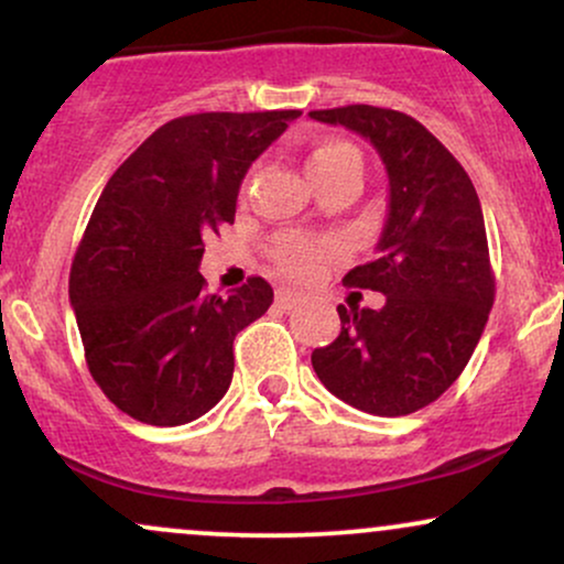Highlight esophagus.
<instances>
[{"label": "esophagus", "mask_w": 564, "mask_h": 564, "mask_svg": "<svg viewBox=\"0 0 564 564\" xmlns=\"http://www.w3.org/2000/svg\"><path fill=\"white\" fill-rule=\"evenodd\" d=\"M302 302V294H296V291H291V289H278L275 291V304L281 310H291V307H296V304Z\"/></svg>", "instance_id": "esophagus-1"}]
</instances>
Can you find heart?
I'll return each instance as SVG.
<instances>
[{
	"label": "heart",
	"mask_w": 564,
	"mask_h": 564,
	"mask_svg": "<svg viewBox=\"0 0 564 564\" xmlns=\"http://www.w3.org/2000/svg\"><path fill=\"white\" fill-rule=\"evenodd\" d=\"M345 159H358V151L349 142L321 140L304 156V172H307L310 180H315L321 174L336 170ZM336 251H339V246L332 238H310L300 236V232H286L273 243V260L289 275L304 278L313 275L326 260H332Z\"/></svg>",
	"instance_id": "1"
}]
</instances>
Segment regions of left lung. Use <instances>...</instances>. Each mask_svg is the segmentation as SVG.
I'll return each mask as SVG.
<instances>
[{
  "label": "left lung",
  "instance_id": "1",
  "mask_svg": "<svg viewBox=\"0 0 564 564\" xmlns=\"http://www.w3.org/2000/svg\"><path fill=\"white\" fill-rule=\"evenodd\" d=\"M377 148L390 180L379 257L345 275L384 294V307H345L341 332L313 352L328 392L373 416L435 403L469 364L496 281L475 185L448 148L411 116L377 106L310 111Z\"/></svg>",
  "mask_w": 564,
  "mask_h": 564
}]
</instances>
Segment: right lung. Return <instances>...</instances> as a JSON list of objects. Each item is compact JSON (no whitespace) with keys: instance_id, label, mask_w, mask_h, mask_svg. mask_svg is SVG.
I'll use <instances>...</instances> for the list:
<instances>
[{"instance_id":"obj_1","label":"right lung","mask_w":564,"mask_h":564,"mask_svg":"<svg viewBox=\"0 0 564 564\" xmlns=\"http://www.w3.org/2000/svg\"><path fill=\"white\" fill-rule=\"evenodd\" d=\"M296 116H180L102 187L68 296L89 373L127 416L180 426L228 392L232 339L268 313L273 289L254 275L230 296L209 294L204 236L236 219L246 172Z\"/></svg>"}]
</instances>
